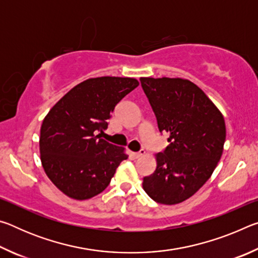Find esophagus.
<instances>
[{
	"mask_svg": "<svg viewBox=\"0 0 258 258\" xmlns=\"http://www.w3.org/2000/svg\"><path fill=\"white\" fill-rule=\"evenodd\" d=\"M145 154H146V151L143 150V149H141V150L138 151V152H133V156L135 157V158H140V157H142Z\"/></svg>",
	"mask_w": 258,
	"mask_h": 258,
	"instance_id": "1",
	"label": "esophagus"
}]
</instances>
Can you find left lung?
I'll return each instance as SVG.
<instances>
[{"instance_id":"8db88e82","label":"left lung","mask_w":258,"mask_h":258,"mask_svg":"<svg viewBox=\"0 0 258 258\" xmlns=\"http://www.w3.org/2000/svg\"><path fill=\"white\" fill-rule=\"evenodd\" d=\"M159 132L169 146L157 154L143 189L156 203L175 205L194 196L214 172L225 142V121L199 87L182 78H140Z\"/></svg>"}]
</instances>
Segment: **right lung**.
Returning <instances> with one entry per match:
<instances>
[{
    "label": "right lung",
    "instance_id": "obj_1",
    "mask_svg": "<svg viewBox=\"0 0 258 258\" xmlns=\"http://www.w3.org/2000/svg\"><path fill=\"white\" fill-rule=\"evenodd\" d=\"M138 86L128 77L90 78L61 98L43 120V168L68 197L84 200L99 195L127 159L124 148L107 142L100 133L107 130L116 104Z\"/></svg>",
    "mask_w": 258,
    "mask_h": 258
}]
</instances>
